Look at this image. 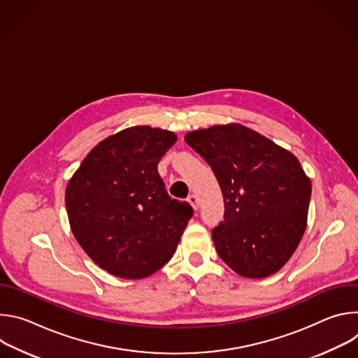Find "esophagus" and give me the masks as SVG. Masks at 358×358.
I'll return each instance as SVG.
<instances>
[{"mask_svg":"<svg viewBox=\"0 0 358 358\" xmlns=\"http://www.w3.org/2000/svg\"><path fill=\"white\" fill-rule=\"evenodd\" d=\"M188 202L191 203V207L196 211L198 210V198H196V195H194V194H191V195H188Z\"/></svg>","mask_w":358,"mask_h":358,"instance_id":"1","label":"esophagus"}]
</instances>
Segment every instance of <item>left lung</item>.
Listing matches in <instances>:
<instances>
[{
	"label": "left lung",
	"instance_id": "8db88e82",
	"mask_svg": "<svg viewBox=\"0 0 358 358\" xmlns=\"http://www.w3.org/2000/svg\"><path fill=\"white\" fill-rule=\"evenodd\" d=\"M185 141L224 195V222L213 231L220 258L242 278L280 271L308 227L312 182L297 157L239 123L189 131Z\"/></svg>",
	"mask_w": 358,
	"mask_h": 358
}]
</instances>
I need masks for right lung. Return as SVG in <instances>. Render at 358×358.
Returning a JSON list of instances; mask_svg holds the SVG:
<instances>
[{
  "mask_svg": "<svg viewBox=\"0 0 358 358\" xmlns=\"http://www.w3.org/2000/svg\"><path fill=\"white\" fill-rule=\"evenodd\" d=\"M177 141L173 131L134 126L94 145L69 180L71 229L87 257L110 275L143 279L174 255L192 217L173 199L157 166Z\"/></svg>",
  "mask_w": 358,
  "mask_h": 358,
  "instance_id": "obj_1",
  "label": "right lung"
}]
</instances>
